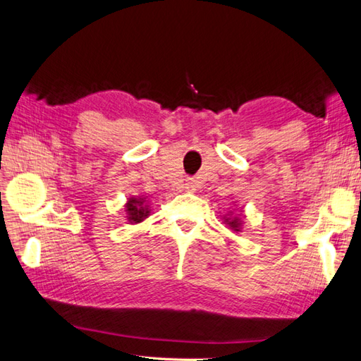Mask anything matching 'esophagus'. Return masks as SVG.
Here are the masks:
<instances>
[{
  "label": "esophagus",
  "mask_w": 361,
  "mask_h": 361,
  "mask_svg": "<svg viewBox=\"0 0 361 361\" xmlns=\"http://www.w3.org/2000/svg\"><path fill=\"white\" fill-rule=\"evenodd\" d=\"M184 189H186L188 192H193V190H195V184H193L192 181H188L186 183V188H184Z\"/></svg>",
  "instance_id": "34e87169"
}]
</instances>
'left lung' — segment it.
<instances>
[{"instance_id": "8db88e82", "label": "left lung", "mask_w": 361, "mask_h": 361, "mask_svg": "<svg viewBox=\"0 0 361 361\" xmlns=\"http://www.w3.org/2000/svg\"><path fill=\"white\" fill-rule=\"evenodd\" d=\"M226 223L233 230H236V232H239V228H241V221H239V218H226Z\"/></svg>"}]
</instances>
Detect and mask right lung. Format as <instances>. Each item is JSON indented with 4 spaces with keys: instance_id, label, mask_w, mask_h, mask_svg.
Returning <instances> with one entry per match:
<instances>
[{
    "instance_id": "obj_1",
    "label": "right lung",
    "mask_w": 361,
    "mask_h": 361,
    "mask_svg": "<svg viewBox=\"0 0 361 361\" xmlns=\"http://www.w3.org/2000/svg\"><path fill=\"white\" fill-rule=\"evenodd\" d=\"M125 207L129 223H140L149 215V207L145 204L143 198H129Z\"/></svg>"
}]
</instances>
